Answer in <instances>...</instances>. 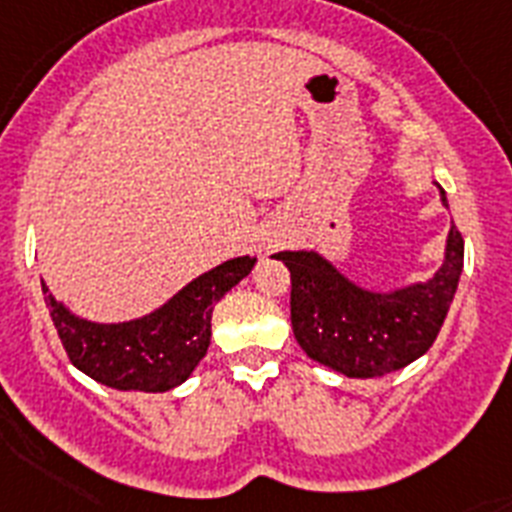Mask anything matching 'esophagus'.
<instances>
[{
	"label": "esophagus",
	"mask_w": 512,
	"mask_h": 512,
	"mask_svg": "<svg viewBox=\"0 0 512 512\" xmlns=\"http://www.w3.org/2000/svg\"><path fill=\"white\" fill-rule=\"evenodd\" d=\"M266 248H274V243H272V246H266Z\"/></svg>",
	"instance_id": "obj_1"
}]
</instances>
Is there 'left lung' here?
I'll use <instances>...</instances> for the list:
<instances>
[{"mask_svg": "<svg viewBox=\"0 0 512 512\" xmlns=\"http://www.w3.org/2000/svg\"><path fill=\"white\" fill-rule=\"evenodd\" d=\"M439 201L447 206L442 188ZM274 259L290 269V319L306 356L350 379H374L432 348L463 274V238L450 227L437 272L392 290L358 285L314 248L280 251Z\"/></svg>", "mask_w": 512, "mask_h": 512, "instance_id": "obj_1", "label": "left lung"}]
</instances>
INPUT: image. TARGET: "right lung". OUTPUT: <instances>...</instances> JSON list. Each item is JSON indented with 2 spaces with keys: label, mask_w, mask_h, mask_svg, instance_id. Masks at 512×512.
Returning a JSON list of instances; mask_svg holds the SVG:
<instances>
[{
  "label": "right lung",
  "mask_w": 512,
  "mask_h": 512,
  "mask_svg": "<svg viewBox=\"0 0 512 512\" xmlns=\"http://www.w3.org/2000/svg\"><path fill=\"white\" fill-rule=\"evenodd\" d=\"M256 256H235L198 274L170 301L128 322H94L57 301L44 280L46 308L75 369L122 392H167L196 371L211 342V311L248 277Z\"/></svg>",
  "instance_id": "obj_1"
}]
</instances>
